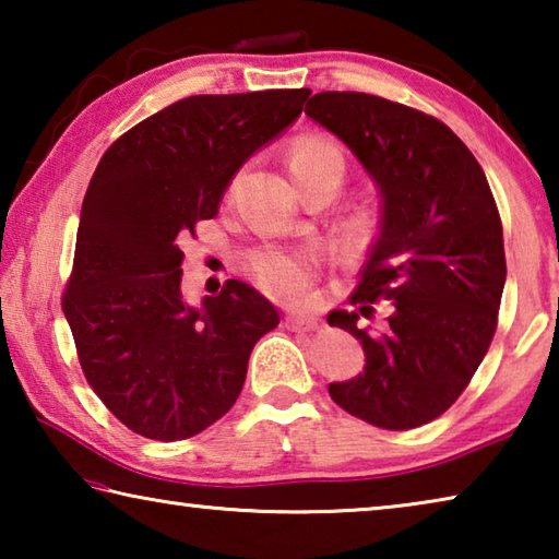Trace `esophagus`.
Here are the masks:
<instances>
[{"instance_id": "obj_1", "label": "esophagus", "mask_w": 559, "mask_h": 559, "mask_svg": "<svg viewBox=\"0 0 559 559\" xmlns=\"http://www.w3.org/2000/svg\"><path fill=\"white\" fill-rule=\"evenodd\" d=\"M286 328L296 330V333H308V330L318 328V318L313 313H290L286 318Z\"/></svg>"}]
</instances>
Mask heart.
I'll list each match as a JSON object with an SVG mask.
<instances>
[{"label":"heart","mask_w":559,"mask_h":559,"mask_svg":"<svg viewBox=\"0 0 559 559\" xmlns=\"http://www.w3.org/2000/svg\"><path fill=\"white\" fill-rule=\"evenodd\" d=\"M288 165L293 179L300 189L310 185H343L347 175V155L335 140L323 135H302L290 145ZM382 226V214L372 204L355 206L353 212L345 214V219L340 222V239L347 249H365L370 246L372 239ZM246 266L253 281L259 283L271 296L290 298L298 296L300 290L308 288V283L313 281L316 261L308 253L298 251H278V249H259L249 253Z\"/></svg>","instance_id":"1"}]
</instances>
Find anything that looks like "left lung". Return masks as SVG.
Returning <instances> with one entry per match:
<instances>
[{
  "label": "left lung",
  "mask_w": 559,
  "mask_h": 559,
  "mask_svg": "<svg viewBox=\"0 0 559 559\" xmlns=\"http://www.w3.org/2000/svg\"><path fill=\"white\" fill-rule=\"evenodd\" d=\"M306 116L343 140L380 185L382 234L328 323L365 349V370L330 384L333 402L380 429H416L466 390L498 328L503 224L478 159L439 118L370 93L325 91ZM377 299L385 325L367 331Z\"/></svg>",
  "instance_id": "obj_1"
}]
</instances>
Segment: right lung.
I'll list each match as a JSON object with an SVG mask.
<instances>
[{
  "mask_svg": "<svg viewBox=\"0 0 559 559\" xmlns=\"http://www.w3.org/2000/svg\"><path fill=\"white\" fill-rule=\"evenodd\" d=\"M308 96L182 98L122 132L93 173L61 306L91 390L140 437L182 441L219 421L253 345L278 325L276 308L234 278L189 308L179 246L214 219L236 169Z\"/></svg>",
  "mask_w": 559,
  "mask_h": 559,
  "instance_id": "1",
  "label": "right lung"
}]
</instances>
